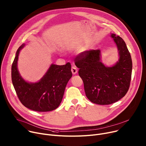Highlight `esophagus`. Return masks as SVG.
<instances>
[{
  "instance_id": "esophagus-1",
  "label": "esophagus",
  "mask_w": 146,
  "mask_h": 146,
  "mask_svg": "<svg viewBox=\"0 0 146 146\" xmlns=\"http://www.w3.org/2000/svg\"><path fill=\"white\" fill-rule=\"evenodd\" d=\"M71 70H72V73H73V74H76V73H77V71H78V70H77V69L75 66H72Z\"/></svg>"
}]
</instances>
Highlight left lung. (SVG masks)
<instances>
[{
    "label": "left lung",
    "mask_w": 146,
    "mask_h": 146,
    "mask_svg": "<svg viewBox=\"0 0 146 146\" xmlns=\"http://www.w3.org/2000/svg\"><path fill=\"white\" fill-rule=\"evenodd\" d=\"M119 55L117 64L106 67L100 61L99 50L86 51L74 59L79 68L78 74L84 82L86 96L92 103L100 105L114 103L127 93L131 83L132 62L123 40L111 34Z\"/></svg>",
    "instance_id": "1"
}]
</instances>
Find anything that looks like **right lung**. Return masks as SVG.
I'll use <instances>...</instances> for the list:
<instances>
[{
    "mask_svg": "<svg viewBox=\"0 0 146 146\" xmlns=\"http://www.w3.org/2000/svg\"><path fill=\"white\" fill-rule=\"evenodd\" d=\"M18 49L11 66V79L17 95L23 105L33 111H50L56 109L63 98L67 83L72 76L69 62L64 65H51L44 77L37 82L28 83L17 69L20 50Z\"/></svg>",
    "mask_w": 146,
    "mask_h": 146,
    "instance_id": "add662e5",
    "label": "right lung"
}]
</instances>
